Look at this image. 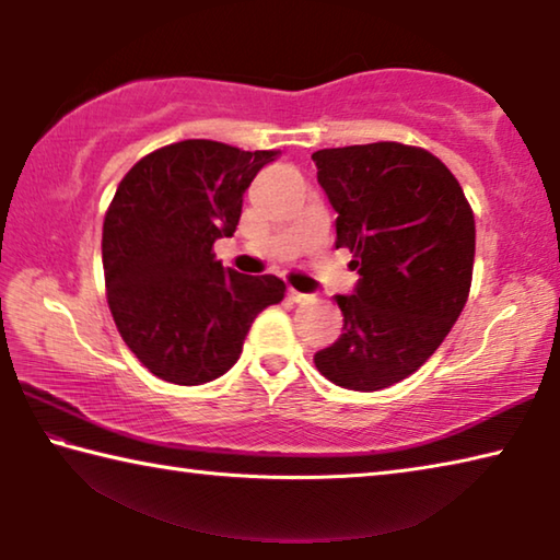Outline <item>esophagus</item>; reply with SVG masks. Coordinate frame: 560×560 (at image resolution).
Here are the masks:
<instances>
[{
  "instance_id": "esophagus-1",
  "label": "esophagus",
  "mask_w": 560,
  "mask_h": 560,
  "mask_svg": "<svg viewBox=\"0 0 560 560\" xmlns=\"http://www.w3.org/2000/svg\"><path fill=\"white\" fill-rule=\"evenodd\" d=\"M289 299H291L293 303H303V301H308L311 296H308V293L296 291V289H289Z\"/></svg>"
}]
</instances>
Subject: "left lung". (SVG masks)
Here are the masks:
<instances>
[{
	"label": "left lung",
	"instance_id": "8db88e82",
	"mask_svg": "<svg viewBox=\"0 0 560 560\" xmlns=\"http://www.w3.org/2000/svg\"><path fill=\"white\" fill-rule=\"evenodd\" d=\"M338 212L336 246L360 281L338 296L343 334L314 363L330 383L373 393L412 375L442 346L469 299L474 212L430 150L393 143L314 153Z\"/></svg>",
	"mask_w": 560,
	"mask_h": 560
}]
</instances>
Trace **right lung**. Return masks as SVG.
<instances>
[{
	"label": "right lung",
	"instance_id": "add662e5",
	"mask_svg": "<svg viewBox=\"0 0 560 560\" xmlns=\"http://www.w3.org/2000/svg\"><path fill=\"white\" fill-rule=\"evenodd\" d=\"M281 150L179 140L132 165L103 220L108 308L126 346L150 373L175 385L224 375L264 308L287 283L244 277L214 257L232 236L246 187Z\"/></svg>",
	"mask_w": 560,
	"mask_h": 560
}]
</instances>
